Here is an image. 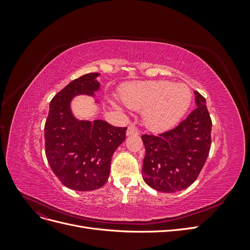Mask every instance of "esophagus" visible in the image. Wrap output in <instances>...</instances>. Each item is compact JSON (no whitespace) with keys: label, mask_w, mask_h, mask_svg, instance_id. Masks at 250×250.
I'll list each match as a JSON object with an SVG mask.
<instances>
[{"label":"esophagus","mask_w":250,"mask_h":250,"mask_svg":"<svg viewBox=\"0 0 250 250\" xmlns=\"http://www.w3.org/2000/svg\"><path fill=\"white\" fill-rule=\"evenodd\" d=\"M139 133H140L139 129L134 125H131V126L128 127V129L126 131L127 135H138Z\"/></svg>","instance_id":"obj_1"}]
</instances>
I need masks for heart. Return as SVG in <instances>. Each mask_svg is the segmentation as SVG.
<instances>
[{
    "mask_svg": "<svg viewBox=\"0 0 250 250\" xmlns=\"http://www.w3.org/2000/svg\"><path fill=\"white\" fill-rule=\"evenodd\" d=\"M126 106L144 110L145 125L154 131L175 126L192 102V92L184 83L167 80L139 82L128 86L122 94Z\"/></svg>",
    "mask_w": 250,
    "mask_h": 250,
    "instance_id": "b5f03b06",
    "label": "heart"
}]
</instances>
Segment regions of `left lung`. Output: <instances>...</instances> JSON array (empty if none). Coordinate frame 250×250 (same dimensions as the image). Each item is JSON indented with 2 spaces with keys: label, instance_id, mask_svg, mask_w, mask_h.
<instances>
[{
  "label": "left lung",
  "instance_id": "left-lung-1",
  "mask_svg": "<svg viewBox=\"0 0 250 250\" xmlns=\"http://www.w3.org/2000/svg\"><path fill=\"white\" fill-rule=\"evenodd\" d=\"M196 107L173 129L157 135L143 134L146 148L143 178L152 188L174 193L197 179L209 153L211 120L206 99L195 92Z\"/></svg>",
  "mask_w": 250,
  "mask_h": 250
}]
</instances>
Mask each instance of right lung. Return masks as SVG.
<instances>
[{
  "instance_id": "obj_1",
  "label": "right lung",
  "mask_w": 250,
  "mask_h": 250,
  "mask_svg": "<svg viewBox=\"0 0 250 250\" xmlns=\"http://www.w3.org/2000/svg\"><path fill=\"white\" fill-rule=\"evenodd\" d=\"M98 73L73 80L50 102L44 124V151L56 177L74 191H93L106 183L116 149L127 127H115L102 120L79 121L70 108L75 96H94L100 83Z\"/></svg>"
}]
</instances>
